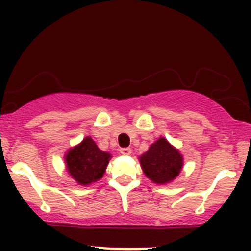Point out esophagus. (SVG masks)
<instances>
[{
	"label": "esophagus",
	"instance_id": "1",
	"mask_svg": "<svg viewBox=\"0 0 251 251\" xmlns=\"http://www.w3.org/2000/svg\"><path fill=\"white\" fill-rule=\"evenodd\" d=\"M119 151H120V153H122L123 155H129V154L132 153V150L129 149V148H123V149H120Z\"/></svg>",
	"mask_w": 251,
	"mask_h": 251
}]
</instances>
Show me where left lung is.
I'll return each mask as SVG.
<instances>
[{"instance_id":"8db88e82","label":"left lung","mask_w":251,"mask_h":251,"mask_svg":"<svg viewBox=\"0 0 251 251\" xmlns=\"http://www.w3.org/2000/svg\"><path fill=\"white\" fill-rule=\"evenodd\" d=\"M140 166L150 180L159 185L171 183L180 174L184 165L183 154L160 137L157 142L151 144L148 151L139 155Z\"/></svg>"}]
</instances>
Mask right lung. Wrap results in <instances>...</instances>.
<instances>
[{
	"label": "right lung",
	"instance_id": "right-lung-1",
	"mask_svg": "<svg viewBox=\"0 0 251 251\" xmlns=\"http://www.w3.org/2000/svg\"><path fill=\"white\" fill-rule=\"evenodd\" d=\"M111 158L109 152L101 151L87 135L81 143L66 152V171L79 185H91L101 179Z\"/></svg>",
	"mask_w": 251,
	"mask_h": 251
}]
</instances>
